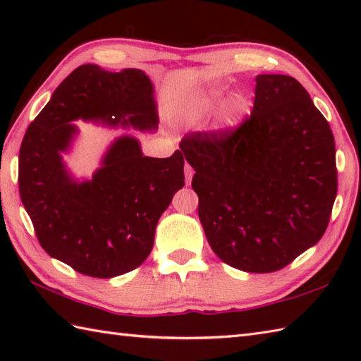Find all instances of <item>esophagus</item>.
<instances>
[{
    "label": "esophagus",
    "mask_w": 361,
    "mask_h": 361,
    "mask_svg": "<svg viewBox=\"0 0 361 361\" xmlns=\"http://www.w3.org/2000/svg\"><path fill=\"white\" fill-rule=\"evenodd\" d=\"M192 176H194V169L190 167L189 164H186L185 166V181H186V185L189 186L190 185V181H192Z\"/></svg>",
    "instance_id": "34e87169"
}]
</instances>
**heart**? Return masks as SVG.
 <instances>
[{"label": "heart", "instance_id": "b5f03b06", "mask_svg": "<svg viewBox=\"0 0 361 361\" xmlns=\"http://www.w3.org/2000/svg\"><path fill=\"white\" fill-rule=\"evenodd\" d=\"M226 93L225 87L221 85H208L206 88L197 91L190 99L185 116L188 121L194 122L203 118L206 113L216 109L221 102ZM248 111V102L242 93H231L224 102H221L217 116V127L221 132H229L242 124L245 114Z\"/></svg>", "mask_w": 361, "mask_h": 361}]
</instances>
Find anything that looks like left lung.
Here are the masks:
<instances>
[{
    "label": "left lung",
    "mask_w": 361,
    "mask_h": 361,
    "mask_svg": "<svg viewBox=\"0 0 361 361\" xmlns=\"http://www.w3.org/2000/svg\"><path fill=\"white\" fill-rule=\"evenodd\" d=\"M180 149L195 175L212 251L237 270L271 273L323 237L336 197L331 126L296 79L256 75L255 109L233 133H192Z\"/></svg>",
    "instance_id": "left-lung-1"
}]
</instances>
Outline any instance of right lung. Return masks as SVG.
<instances>
[{
  "instance_id": "right-lung-1",
  "label": "right lung",
  "mask_w": 361,
  "mask_h": 361,
  "mask_svg": "<svg viewBox=\"0 0 361 361\" xmlns=\"http://www.w3.org/2000/svg\"><path fill=\"white\" fill-rule=\"evenodd\" d=\"M155 132V88L141 70L87 63L54 91L30 122L18 158V186L42 248L91 278H114L149 257L159 217L185 186V158L145 157L133 135L109 144L99 167L78 178L63 155L79 136L74 121Z\"/></svg>"
}]
</instances>
